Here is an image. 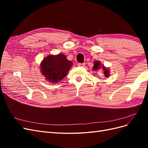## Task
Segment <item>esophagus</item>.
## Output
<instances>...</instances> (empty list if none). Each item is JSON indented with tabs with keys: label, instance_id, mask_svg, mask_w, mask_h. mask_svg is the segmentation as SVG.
I'll use <instances>...</instances> for the list:
<instances>
[{
	"label": "esophagus",
	"instance_id": "1",
	"mask_svg": "<svg viewBox=\"0 0 148 148\" xmlns=\"http://www.w3.org/2000/svg\"><path fill=\"white\" fill-rule=\"evenodd\" d=\"M78 65L79 66H85V64H84V63H83V64L79 63V64H78Z\"/></svg>",
	"mask_w": 148,
	"mask_h": 148
}]
</instances>
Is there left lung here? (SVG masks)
<instances>
[{"label": "left lung", "instance_id": "8db88e82", "mask_svg": "<svg viewBox=\"0 0 148 148\" xmlns=\"http://www.w3.org/2000/svg\"><path fill=\"white\" fill-rule=\"evenodd\" d=\"M101 62L99 61H95V62H94V66H93V68H92V70H97L101 69ZM102 69H103V70L104 71V74L105 75V77H108L110 75V70H109V68H107V67L104 66V65H103L102 66Z\"/></svg>", "mask_w": 148, "mask_h": 148}]
</instances>
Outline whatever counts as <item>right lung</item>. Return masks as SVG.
Listing matches in <instances>:
<instances>
[{
    "label": "right lung",
    "mask_w": 148,
    "mask_h": 148,
    "mask_svg": "<svg viewBox=\"0 0 148 148\" xmlns=\"http://www.w3.org/2000/svg\"><path fill=\"white\" fill-rule=\"evenodd\" d=\"M72 65V62L67 59L66 56L60 53L44 58L40 64V69L46 80L53 84L64 78Z\"/></svg>",
    "instance_id": "add662e5"
}]
</instances>
